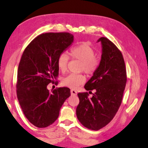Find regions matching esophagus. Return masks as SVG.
<instances>
[{"label":"esophagus","mask_w":148,"mask_h":148,"mask_svg":"<svg viewBox=\"0 0 148 148\" xmlns=\"http://www.w3.org/2000/svg\"><path fill=\"white\" fill-rule=\"evenodd\" d=\"M71 94L73 95H76L77 94V92L75 90H71Z\"/></svg>","instance_id":"34e87169"}]
</instances>
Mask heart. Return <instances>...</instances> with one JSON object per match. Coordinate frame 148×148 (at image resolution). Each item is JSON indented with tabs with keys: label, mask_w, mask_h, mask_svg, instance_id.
<instances>
[{
	"label": "heart",
	"mask_w": 148,
	"mask_h": 148,
	"mask_svg": "<svg viewBox=\"0 0 148 148\" xmlns=\"http://www.w3.org/2000/svg\"><path fill=\"white\" fill-rule=\"evenodd\" d=\"M69 56L72 58L81 62L80 71L88 75L95 73L100 66V59L95 56V49L86 42L79 43L70 49ZM69 58L66 54L62 53L58 56L56 65L59 71L64 73L66 71ZM62 84L71 88H76L85 82V77L81 74H69L62 79Z\"/></svg>",
	"instance_id": "obj_1"
}]
</instances>
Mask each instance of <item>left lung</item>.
Instances as JSON below:
<instances>
[{
	"label": "left lung",
	"mask_w": 148,
	"mask_h": 148,
	"mask_svg": "<svg viewBox=\"0 0 148 148\" xmlns=\"http://www.w3.org/2000/svg\"><path fill=\"white\" fill-rule=\"evenodd\" d=\"M102 54L99 68L93 74L84 88L95 89L92 97L88 93H79L77 117L85 127L97 131L114 117L122 101L127 82L125 62L121 51L108 38L102 37Z\"/></svg>",
	"instance_id": "1"
}]
</instances>
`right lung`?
<instances>
[{
  "label": "right lung",
  "instance_id": "add662e5",
  "mask_svg": "<svg viewBox=\"0 0 148 148\" xmlns=\"http://www.w3.org/2000/svg\"><path fill=\"white\" fill-rule=\"evenodd\" d=\"M73 41V36L68 32L42 34L28 44L22 54L17 71V96L26 118L37 127L53 123L71 95L67 87L50 92L47 86L54 83L58 75V56Z\"/></svg>",
  "mask_w": 148,
  "mask_h": 148
}]
</instances>
